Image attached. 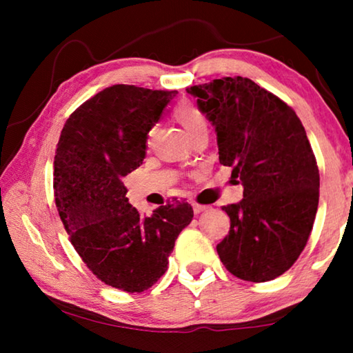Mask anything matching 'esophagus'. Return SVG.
Instances as JSON below:
<instances>
[{"label":"esophagus","mask_w":353,"mask_h":353,"mask_svg":"<svg viewBox=\"0 0 353 353\" xmlns=\"http://www.w3.org/2000/svg\"><path fill=\"white\" fill-rule=\"evenodd\" d=\"M191 207H193V212L198 214V213H201V212H204V210H207V205H202V204H198V202H191Z\"/></svg>","instance_id":"esophagus-1"}]
</instances>
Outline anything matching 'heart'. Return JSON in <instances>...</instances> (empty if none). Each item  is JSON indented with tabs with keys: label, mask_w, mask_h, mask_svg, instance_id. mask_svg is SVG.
<instances>
[{
	"label": "heart",
	"mask_w": 353,
	"mask_h": 353,
	"mask_svg": "<svg viewBox=\"0 0 353 353\" xmlns=\"http://www.w3.org/2000/svg\"><path fill=\"white\" fill-rule=\"evenodd\" d=\"M172 118L187 130V134L193 139L196 134L207 130V119L198 107L191 104H181L177 105L172 112Z\"/></svg>",
	"instance_id": "b5f03b06"
}]
</instances>
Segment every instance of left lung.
<instances>
[{
    "mask_svg": "<svg viewBox=\"0 0 353 353\" xmlns=\"http://www.w3.org/2000/svg\"><path fill=\"white\" fill-rule=\"evenodd\" d=\"M187 92L214 124L219 163L244 187L240 204L223 207L230 230L216 246L221 261L248 282L282 276L307 246L319 202L318 163L301 119L248 77Z\"/></svg>",
    "mask_w": 353,
    "mask_h": 353,
    "instance_id": "obj_1",
    "label": "left lung"
}]
</instances>
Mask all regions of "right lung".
Masks as SVG:
<instances>
[{
  "label": "right lung",
  "mask_w": 353,
  "mask_h": 353,
  "mask_svg": "<svg viewBox=\"0 0 353 353\" xmlns=\"http://www.w3.org/2000/svg\"><path fill=\"white\" fill-rule=\"evenodd\" d=\"M176 93L112 85L71 113L57 143L52 188L59 216L82 261L112 288H151L193 219L188 202L176 198L141 218L123 183L141 165L148 132Z\"/></svg>",
  "instance_id": "1"
}]
</instances>
